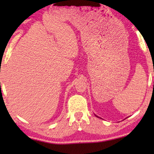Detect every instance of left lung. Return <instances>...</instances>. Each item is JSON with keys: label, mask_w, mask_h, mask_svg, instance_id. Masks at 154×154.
<instances>
[{"label": "left lung", "mask_w": 154, "mask_h": 154, "mask_svg": "<svg viewBox=\"0 0 154 154\" xmlns=\"http://www.w3.org/2000/svg\"><path fill=\"white\" fill-rule=\"evenodd\" d=\"M95 116H96V115H95ZM97 116V117H98V116Z\"/></svg>", "instance_id": "obj_1"}]
</instances>
